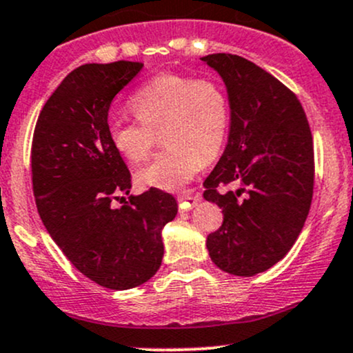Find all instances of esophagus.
Masks as SVG:
<instances>
[{"mask_svg": "<svg viewBox=\"0 0 353 353\" xmlns=\"http://www.w3.org/2000/svg\"><path fill=\"white\" fill-rule=\"evenodd\" d=\"M199 201H201L199 196H192V194L177 196V203H179L181 211H189V209L194 208Z\"/></svg>", "mask_w": 353, "mask_h": 353, "instance_id": "obj_1", "label": "esophagus"}]
</instances>
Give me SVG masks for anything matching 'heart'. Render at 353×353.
<instances>
[{
	"mask_svg": "<svg viewBox=\"0 0 353 353\" xmlns=\"http://www.w3.org/2000/svg\"><path fill=\"white\" fill-rule=\"evenodd\" d=\"M139 122L115 119L108 139L129 164L145 161L157 135L165 149L135 176L141 188L177 191L204 162L223 149L230 129V102L221 83L183 73H161L130 100Z\"/></svg>",
	"mask_w": 353,
	"mask_h": 353,
	"instance_id": "1",
	"label": "heart"
}]
</instances>
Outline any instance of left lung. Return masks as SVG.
I'll list each match as a JSON object with an SVG mask.
<instances>
[{
	"instance_id": "8db88e82",
	"label": "left lung",
	"mask_w": 353,
	"mask_h": 353,
	"mask_svg": "<svg viewBox=\"0 0 353 353\" xmlns=\"http://www.w3.org/2000/svg\"><path fill=\"white\" fill-rule=\"evenodd\" d=\"M223 79L231 108L228 144L204 181V199L223 208L208 236L212 263L236 276L263 273L295 245L315 181L313 139L303 107L280 80L246 58H201ZM233 183L236 192H219Z\"/></svg>"
}]
</instances>
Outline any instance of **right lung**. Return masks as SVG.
I'll list each match as a JSON object with an SVG mask.
<instances>
[{
	"label": "right lung",
	"mask_w": 353,
	"mask_h": 353,
	"mask_svg": "<svg viewBox=\"0 0 353 353\" xmlns=\"http://www.w3.org/2000/svg\"><path fill=\"white\" fill-rule=\"evenodd\" d=\"M144 63H87L70 72L46 100L32 144L38 214L73 266L110 290H129L156 274L164 256L161 231L177 214L169 192L132 183L108 139L114 97ZM120 200L122 207H115Z\"/></svg>",
	"instance_id": "1"
}]
</instances>
